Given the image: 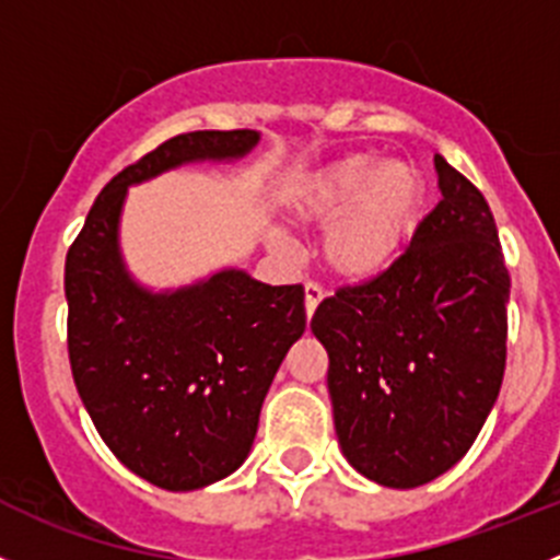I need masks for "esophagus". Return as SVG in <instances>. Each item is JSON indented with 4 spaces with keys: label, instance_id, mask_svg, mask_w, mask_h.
I'll return each instance as SVG.
<instances>
[{
    "label": "esophagus",
    "instance_id": "esophagus-1",
    "mask_svg": "<svg viewBox=\"0 0 560 560\" xmlns=\"http://www.w3.org/2000/svg\"><path fill=\"white\" fill-rule=\"evenodd\" d=\"M323 295H326V292H323V287L320 284H315V281H310V284L304 287V306H306V315H315V310H317V304H320L323 301Z\"/></svg>",
    "mask_w": 560,
    "mask_h": 560
}]
</instances>
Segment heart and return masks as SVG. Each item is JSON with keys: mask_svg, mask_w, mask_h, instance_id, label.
Masks as SVG:
<instances>
[{"mask_svg": "<svg viewBox=\"0 0 560 560\" xmlns=\"http://www.w3.org/2000/svg\"><path fill=\"white\" fill-rule=\"evenodd\" d=\"M420 182L406 162L375 165L370 156H348L301 185L292 212L298 221L325 226L323 262L348 281L384 273L415 226ZM281 243V240H276Z\"/></svg>", "mask_w": 560, "mask_h": 560, "instance_id": "1", "label": "heart"}]
</instances>
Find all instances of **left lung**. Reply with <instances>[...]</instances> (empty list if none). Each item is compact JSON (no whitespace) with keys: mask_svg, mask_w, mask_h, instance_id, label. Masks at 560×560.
Listing matches in <instances>:
<instances>
[{"mask_svg":"<svg viewBox=\"0 0 560 560\" xmlns=\"http://www.w3.org/2000/svg\"><path fill=\"white\" fill-rule=\"evenodd\" d=\"M442 201L373 279L323 298L345 458L381 486L415 489L472 447L505 373L511 276L483 192L436 154Z\"/></svg>","mask_w":560,"mask_h":560,"instance_id":"left-lung-1","label":"left lung"}]
</instances>
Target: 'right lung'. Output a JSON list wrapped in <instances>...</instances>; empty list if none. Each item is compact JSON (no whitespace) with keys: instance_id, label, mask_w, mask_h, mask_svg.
Listing matches in <instances>:
<instances>
[{"instance_id":"right-lung-1","label":"right lung","mask_w":560,"mask_h":560,"mask_svg":"<svg viewBox=\"0 0 560 560\" xmlns=\"http://www.w3.org/2000/svg\"><path fill=\"white\" fill-rule=\"evenodd\" d=\"M254 129L165 140L107 182L66 256L68 362L104 445L168 492L232 475L254 445L281 359L306 328L304 287L221 270L174 292L127 273L118 218L127 187L196 160H237Z\"/></svg>"}]
</instances>
